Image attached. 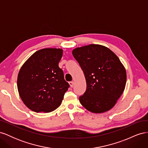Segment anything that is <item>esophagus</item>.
I'll return each instance as SVG.
<instances>
[{"mask_svg":"<svg viewBox=\"0 0 148 148\" xmlns=\"http://www.w3.org/2000/svg\"><path fill=\"white\" fill-rule=\"evenodd\" d=\"M69 84L71 88H72L73 86V84H74V82H69Z\"/></svg>","mask_w":148,"mask_h":148,"instance_id":"obj_1","label":"esophagus"}]
</instances>
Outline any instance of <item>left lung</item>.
<instances>
[{"instance_id":"left-lung-1","label":"left lung","mask_w":148,"mask_h":148,"mask_svg":"<svg viewBox=\"0 0 148 148\" xmlns=\"http://www.w3.org/2000/svg\"><path fill=\"white\" fill-rule=\"evenodd\" d=\"M72 54L86 82V92L79 97L80 103L92 113L110 110L122 95L127 82L126 70L119 57L99 44L75 48Z\"/></svg>"}]
</instances>
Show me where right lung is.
Listing matches in <instances>:
<instances>
[{
    "mask_svg": "<svg viewBox=\"0 0 148 148\" xmlns=\"http://www.w3.org/2000/svg\"><path fill=\"white\" fill-rule=\"evenodd\" d=\"M63 50L45 48L34 52L22 65L17 88L22 101L35 112H50L59 107L69 84L59 63Z\"/></svg>",
    "mask_w": 148,
    "mask_h": 148,
    "instance_id": "right-lung-1",
    "label": "right lung"
}]
</instances>
